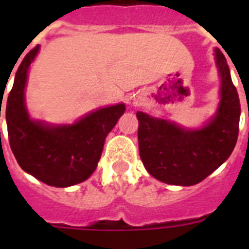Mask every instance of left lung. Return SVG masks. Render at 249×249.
Listing matches in <instances>:
<instances>
[{
    "label": "left lung",
    "instance_id": "obj_1",
    "mask_svg": "<svg viewBox=\"0 0 249 249\" xmlns=\"http://www.w3.org/2000/svg\"><path fill=\"white\" fill-rule=\"evenodd\" d=\"M221 102L215 116L199 129L137 112L140 156L151 176L175 186L199 183L231 156L238 138L241 103L227 59L215 48Z\"/></svg>",
    "mask_w": 249,
    "mask_h": 249
}]
</instances>
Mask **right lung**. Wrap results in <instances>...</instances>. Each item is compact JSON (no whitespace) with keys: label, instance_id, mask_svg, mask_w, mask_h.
Here are the masks:
<instances>
[{"label":"right lung","instance_id":"right-lung-1","mask_svg":"<svg viewBox=\"0 0 249 249\" xmlns=\"http://www.w3.org/2000/svg\"><path fill=\"white\" fill-rule=\"evenodd\" d=\"M38 50L39 46H36L26 54L8 94V140L13 155L25 172L48 186L70 187L86 181L94 172L106 137L126 107L120 103L100 108L73 124L65 126H48L31 120L25 105V87L28 68Z\"/></svg>","mask_w":249,"mask_h":249}]
</instances>
